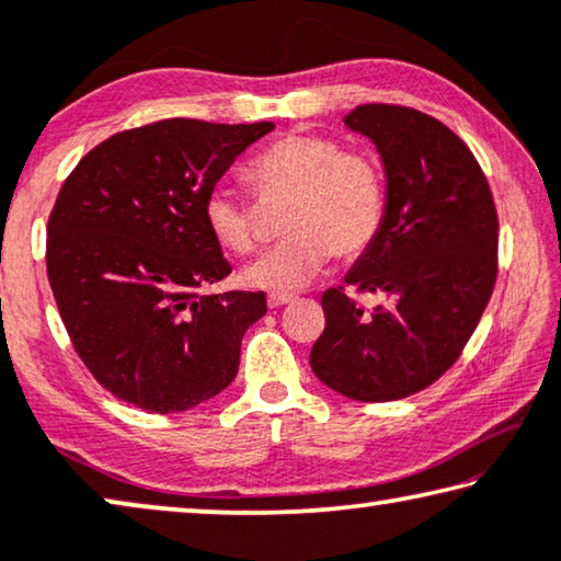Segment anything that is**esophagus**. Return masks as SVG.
<instances>
[{
  "label": "esophagus",
  "instance_id": "1",
  "mask_svg": "<svg viewBox=\"0 0 561 561\" xmlns=\"http://www.w3.org/2000/svg\"><path fill=\"white\" fill-rule=\"evenodd\" d=\"M291 295H287V291H272L270 297H266V305L270 307H282V305H289L291 302Z\"/></svg>",
  "mask_w": 561,
  "mask_h": 561
}]
</instances>
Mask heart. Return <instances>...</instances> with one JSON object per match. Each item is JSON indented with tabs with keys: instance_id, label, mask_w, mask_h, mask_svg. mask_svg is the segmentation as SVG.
Returning <instances> with one entry per match:
<instances>
[{
	"instance_id": "b5f03b06",
	"label": "heart",
	"mask_w": 561,
	"mask_h": 561,
	"mask_svg": "<svg viewBox=\"0 0 561 561\" xmlns=\"http://www.w3.org/2000/svg\"><path fill=\"white\" fill-rule=\"evenodd\" d=\"M247 181L256 196H289L282 216L284 239L241 272V282L256 289H297L328 264L330 254H365L386 219V175L378 161L324 136L277 138L254 156ZM204 219L224 252L241 256L256 247L252 206L231 186H216L206 196Z\"/></svg>"
}]
</instances>
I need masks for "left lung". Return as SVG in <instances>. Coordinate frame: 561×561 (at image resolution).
<instances>
[{
	"label": "left lung",
	"mask_w": 561,
	"mask_h": 561,
	"mask_svg": "<svg viewBox=\"0 0 561 561\" xmlns=\"http://www.w3.org/2000/svg\"><path fill=\"white\" fill-rule=\"evenodd\" d=\"M350 130L386 169V219L345 286L386 294L365 310L332 287L309 365L324 386L363 403L428 388L461 357L496 284L499 216L471 150L440 121L403 105H357Z\"/></svg>",
	"instance_id": "obj_1"
}]
</instances>
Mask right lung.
I'll use <instances>...</instances> for the list:
<instances>
[{
	"instance_id": "1",
	"label": "right lung",
	"mask_w": 561,
	"mask_h": 561,
	"mask_svg": "<svg viewBox=\"0 0 561 561\" xmlns=\"http://www.w3.org/2000/svg\"><path fill=\"white\" fill-rule=\"evenodd\" d=\"M274 123L158 121L115 133L67 175L47 224V277L93 378L148 413L196 408L237 378L264 291L201 295L231 274L204 204Z\"/></svg>"
}]
</instances>
